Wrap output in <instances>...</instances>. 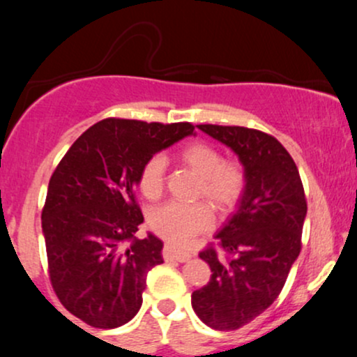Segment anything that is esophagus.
I'll list each match as a JSON object with an SVG mask.
<instances>
[{
    "instance_id": "34e87169",
    "label": "esophagus",
    "mask_w": 357,
    "mask_h": 357,
    "mask_svg": "<svg viewBox=\"0 0 357 357\" xmlns=\"http://www.w3.org/2000/svg\"><path fill=\"white\" fill-rule=\"evenodd\" d=\"M165 257L169 258V260H176V261H186L191 258L190 252H184V250L178 248L173 243H166L165 245Z\"/></svg>"
}]
</instances>
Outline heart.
<instances>
[{
    "label": "heart",
    "instance_id": "b5f03b06",
    "mask_svg": "<svg viewBox=\"0 0 357 357\" xmlns=\"http://www.w3.org/2000/svg\"><path fill=\"white\" fill-rule=\"evenodd\" d=\"M179 158L196 174L202 176L198 192L227 211L236 204L245 191L247 176L241 165L223 161L220 151L208 142H191L179 151ZM166 158L155 154L147 159L139 174V188L149 199L161 196L165 188ZM213 225V213L206 203L169 202L154 208L149 215V227L162 238L184 245Z\"/></svg>",
    "mask_w": 357,
    "mask_h": 357
}]
</instances>
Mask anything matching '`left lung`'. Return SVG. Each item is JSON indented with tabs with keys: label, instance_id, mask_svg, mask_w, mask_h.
<instances>
[{
	"label": "left lung",
	"instance_id": "8db88e82",
	"mask_svg": "<svg viewBox=\"0 0 357 357\" xmlns=\"http://www.w3.org/2000/svg\"><path fill=\"white\" fill-rule=\"evenodd\" d=\"M198 129L230 147L247 176L236 210L215 235L233 257L225 260L215 248L199 253L211 277L191 296L192 309L206 326L235 331L273 304L301 253L304 186L296 162L275 137L238 126Z\"/></svg>",
	"mask_w": 357,
	"mask_h": 357
}]
</instances>
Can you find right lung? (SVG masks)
<instances>
[{"label": "right lung", "instance_id": "add662e5", "mask_svg": "<svg viewBox=\"0 0 357 357\" xmlns=\"http://www.w3.org/2000/svg\"><path fill=\"white\" fill-rule=\"evenodd\" d=\"M188 136L190 122L105 119L73 142L48 183L42 213L48 270L68 312L99 329L139 312L147 272L162 264V241L136 238L144 221L134 190L147 159Z\"/></svg>", "mask_w": 357, "mask_h": 357}]
</instances>
